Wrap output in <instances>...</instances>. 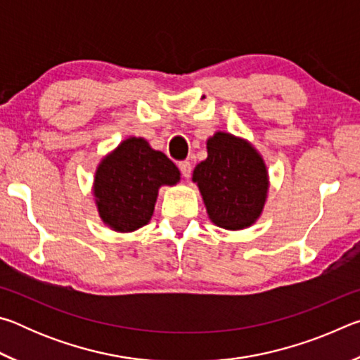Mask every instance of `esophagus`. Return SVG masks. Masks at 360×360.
Masks as SVG:
<instances>
[{
	"instance_id": "esophagus-1",
	"label": "esophagus",
	"mask_w": 360,
	"mask_h": 360,
	"mask_svg": "<svg viewBox=\"0 0 360 360\" xmlns=\"http://www.w3.org/2000/svg\"><path fill=\"white\" fill-rule=\"evenodd\" d=\"M178 167H179V169H181V174L184 176L186 179H187V178H191V173H192V165H191V162H187V160H184V162H179V163H178Z\"/></svg>"
}]
</instances>
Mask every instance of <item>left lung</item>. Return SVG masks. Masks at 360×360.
<instances>
[{"instance_id":"8db88e82","label":"left lung","mask_w":360,"mask_h":360,"mask_svg":"<svg viewBox=\"0 0 360 360\" xmlns=\"http://www.w3.org/2000/svg\"><path fill=\"white\" fill-rule=\"evenodd\" d=\"M210 219L229 230L246 229L264 208L268 179L262 157L243 139L216 133L208 139V158L193 169Z\"/></svg>"}]
</instances>
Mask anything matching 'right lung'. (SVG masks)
<instances>
[{"label":"right lung","mask_w":360,"mask_h":360,"mask_svg":"<svg viewBox=\"0 0 360 360\" xmlns=\"http://www.w3.org/2000/svg\"><path fill=\"white\" fill-rule=\"evenodd\" d=\"M179 181L169 158L149 148L143 138H129L100 163L95 197L103 222L119 231H133L150 221L158 187Z\"/></svg>","instance_id":"add662e5"}]
</instances>
